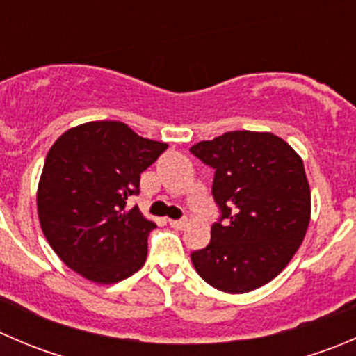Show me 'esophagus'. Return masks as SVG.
I'll list each match as a JSON object with an SVG mask.
<instances>
[{
	"label": "esophagus",
	"instance_id": "34e87169",
	"mask_svg": "<svg viewBox=\"0 0 356 356\" xmlns=\"http://www.w3.org/2000/svg\"><path fill=\"white\" fill-rule=\"evenodd\" d=\"M168 224H170V227L177 229V231H182V229L188 225V220H186V218H179V220H168Z\"/></svg>",
	"mask_w": 356,
	"mask_h": 356
}]
</instances>
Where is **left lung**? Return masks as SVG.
<instances>
[{
  "label": "left lung",
  "mask_w": 356,
  "mask_h": 356,
  "mask_svg": "<svg viewBox=\"0 0 356 356\" xmlns=\"http://www.w3.org/2000/svg\"><path fill=\"white\" fill-rule=\"evenodd\" d=\"M189 152L215 170L211 195L220 218L207 248L191 253L204 282L248 293L289 264L310 224V186L303 160L270 132L232 131Z\"/></svg>",
  "instance_id": "obj_1"
}]
</instances>
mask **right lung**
<instances>
[{
  "label": "right lung",
  "mask_w": 356,
  "mask_h": 356,
  "mask_svg": "<svg viewBox=\"0 0 356 356\" xmlns=\"http://www.w3.org/2000/svg\"><path fill=\"white\" fill-rule=\"evenodd\" d=\"M168 148L129 125L96 120L63 132L46 156L38 188L41 229L60 260L98 284L127 279L145 265L156 227L127 200L141 174Z\"/></svg>",
  "instance_id": "obj_1"
}]
</instances>
